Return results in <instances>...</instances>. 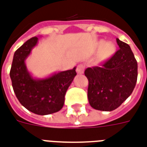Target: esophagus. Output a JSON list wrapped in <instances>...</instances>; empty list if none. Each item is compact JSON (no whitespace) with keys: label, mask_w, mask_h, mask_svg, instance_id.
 Instances as JSON below:
<instances>
[{"label":"esophagus","mask_w":147,"mask_h":147,"mask_svg":"<svg viewBox=\"0 0 147 147\" xmlns=\"http://www.w3.org/2000/svg\"><path fill=\"white\" fill-rule=\"evenodd\" d=\"M84 69H85V65H82V64H80L77 66L76 68V71L78 74H82L84 72Z\"/></svg>","instance_id":"obj_1"}]
</instances>
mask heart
Here are the masks:
<instances>
[{
	"instance_id": "b5f03b06",
	"label": "heart",
	"mask_w": 147,
	"mask_h": 147,
	"mask_svg": "<svg viewBox=\"0 0 147 147\" xmlns=\"http://www.w3.org/2000/svg\"><path fill=\"white\" fill-rule=\"evenodd\" d=\"M115 45L111 42H107L105 43L102 47V53H101V57L103 58H107L110 57L111 54L115 52Z\"/></svg>"
}]
</instances>
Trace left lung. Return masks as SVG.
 I'll return each mask as SVG.
<instances>
[{"instance_id":"8db88e82","label":"left lung","mask_w":147,"mask_h":147,"mask_svg":"<svg viewBox=\"0 0 147 147\" xmlns=\"http://www.w3.org/2000/svg\"><path fill=\"white\" fill-rule=\"evenodd\" d=\"M119 48L102 66L88 68V100L96 110L111 111L131 95L138 76L137 61L129 45L117 39Z\"/></svg>"}]
</instances>
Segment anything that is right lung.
Returning <instances> with one entry per match:
<instances>
[{"instance_id": "right-lung-1", "label": "right lung", "mask_w": 147, "mask_h": 147, "mask_svg": "<svg viewBox=\"0 0 147 147\" xmlns=\"http://www.w3.org/2000/svg\"><path fill=\"white\" fill-rule=\"evenodd\" d=\"M37 43L38 37L31 38L15 52L10 77L20 104L34 114L47 115L63 107L66 91L76 76V68L43 79L33 78L27 69L26 60Z\"/></svg>"}]
</instances>
